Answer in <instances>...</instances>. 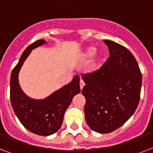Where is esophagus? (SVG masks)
<instances>
[{
	"instance_id": "esophagus-1",
	"label": "esophagus",
	"mask_w": 153,
	"mask_h": 153,
	"mask_svg": "<svg viewBox=\"0 0 153 153\" xmlns=\"http://www.w3.org/2000/svg\"><path fill=\"white\" fill-rule=\"evenodd\" d=\"M84 85H85V83H84L83 80H82V79H81V80H80V89H81V90H82Z\"/></svg>"
}]
</instances>
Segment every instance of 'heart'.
<instances>
[{"mask_svg": "<svg viewBox=\"0 0 153 153\" xmlns=\"http://www.w3.org/2000/svg\"><path fill=\"white\" fill-rule=\"evenodd\" d=\"M94 55L95 56L96 59L98 58V53L96 52V48L94 46L88 47V48H86L84 50L83 52L82 53L81 59L82 60L86 61V60L89 59H91V58L93 57ZM96 59L94 60L93 62L89 65V69L90 70L94 69V67H95V65H96Z\"/></svg>", "mask_w": 153, "mask_h": 153, "instance_id": "heart-1", "label": "heart"}]
</instances>
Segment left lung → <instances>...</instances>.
Instances as JSON below:
<instances>
[{"mask_svg": "<svg viewBox=\"0 0 153 153\" xmlns=\"http://www.w3.org/2000/svg\"><path fill=\"white\" fill-rule=\"evenodd\" d=\"M109 57L98 71L83 74L82 94L86 123L92 130L109 133L123 126L140 101L142 75L137 60L125 47L103 40Z\"/></svg>", "mask_w": 153, "mask_h": 153, "instance_id": "1", "label": "left lung"}]
</instances>
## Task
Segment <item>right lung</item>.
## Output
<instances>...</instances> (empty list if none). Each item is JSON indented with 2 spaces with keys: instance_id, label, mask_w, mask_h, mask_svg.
<instances>
[{
  "instance_id": "1",
  "label": "right lung",
  "mask_w": 153,
  "mask_h": 153,
  "mask_svg": "<svg viewBox=\"0 0 153 153\" xmlns=\"http://www.w3.org/2000/svg\"><path fill=\"white\" fill-rule=\"evenodd\" d=\"M46 44L44 39H39L30 44L22 53L10 78V100L16 115L27 130L40 136L51 135L59 129L65 111L74 95L80 93V78L78 74L71 82L44 99L30 98L22 91L19 73L24 62L33 49Z\"/></svg>"
}]
</instances>
